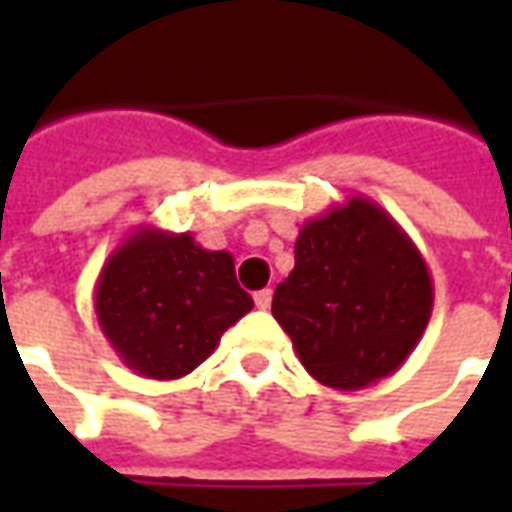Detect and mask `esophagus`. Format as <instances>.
<instances>
[{"label":"esophagus","mask_w":512,"mask_h":512,"mask_svg":"<svg viewBox=\"0 0 512 512\" xmlns=\"http://www.w3.org/2000/svg\"><path fill=\"white\" fill-rule=\"evenodd\" d=\"M255 304H257V310H268V307H271V290L268 288L257 290Z\"/></svg>","instance_id":"obj_1"}]
</instances>
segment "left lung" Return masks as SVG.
Masks as SVG:
<instances>
[{"mask_svg": "<svg viewBox=\"0 0 512 512\" xmlns=\"http://www.w3.org/2000/svg\"><path fill=\"white\" fill-rule=\"evenodd\" d=\"M318 384L356 392L392 376L433 312L417 244L378 202L348 197L301 224L296 266L271 301Z\"/></svg>", "mask_w": 512, "mask_h": 512, "instance_id": "obj_1", "label": "left lung"}]
</instances>
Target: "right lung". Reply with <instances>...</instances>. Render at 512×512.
Masks as SVG:
<instances>
[{"label": "right lung", "instance_id": "1", "mask_svg": "<svg viewBox=\"0 0 512 512\" xmlns=\"http://www.w3.org/2000/svg\"><path fill=\"white\" fill-rule=\"evenodd\" d=\"M93 307L128 370L175 381L200 367L255 301L238 285L230 252L202 249L191 233L147 224L109 255Z\"/></svg>", "mask_w": 512, "mask_h": 512}]
</instances>
